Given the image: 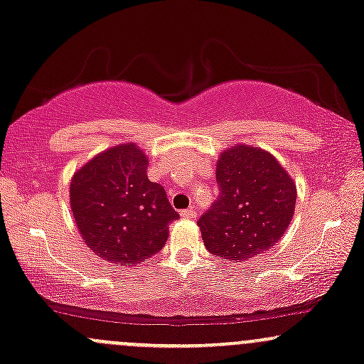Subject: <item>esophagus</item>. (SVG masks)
<instances>
[{
  "mask_svg": "<svg viewBox=\"0 0 364 364\" xmlns=\"http://www.w3.org/2000/svg\"><path fill=\"white\" fill-rule=\"evenodd\" d=\"M181 215H183V218H185V219H193L195 215H197V213H195L193 207H188V209L181 210Z\"/></svg>",
  "mask_w": 364,
  "mask_h": 364,
  "instance_id": "1",
  "label": "esophagus"
}]
</instances>
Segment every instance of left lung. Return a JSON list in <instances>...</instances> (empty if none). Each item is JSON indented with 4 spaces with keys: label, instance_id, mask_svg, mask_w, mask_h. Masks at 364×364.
Returning a JSON list of instances; mask_svg holds the SVG:
<instances>
[{
    "label": "left lung",
    "instance_id": "1",
    "mask_svg": "<svg viewBox=\"0 0 364 364\" xmlns=\"http://www.w3.org/2000/svg\"><path fill=\"white\" fill-rule=\"evenodd\" d=\"M218 200L197 225L219 259L249 261L277 245L294 218L297 191L277 159L261 149L231 146L215 169Z\"/></svg>",
    "mask_w": 364,
    "mask_h": 364
}]
</instances>
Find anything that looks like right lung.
<instances>
[{
    "mask_svg": "<svg viewBox=\"0 0 364 364\" xmlns=\"http://www.w3.org/2000/svg\"><path fill=\"white\" fill-rule=\"evenodd\" d=\"M136 145L114 146L91 159L70 183V207L86 245L103 261L134 266L161 252L176 213L164 186L146 176Z\"/></svg>",
    "mask_w": 364,
    "mask_h": 364,
    "instance_id": "1",
    "label": "right lung"
}]
</instances>
